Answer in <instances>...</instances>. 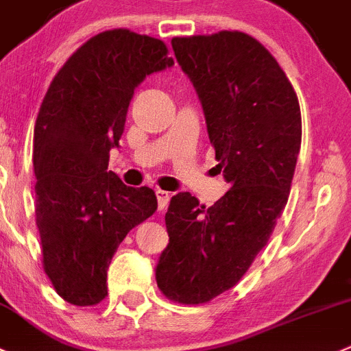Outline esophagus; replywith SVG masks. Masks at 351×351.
Instances as JSON below:
<instances>
[{
    "instance_id": "34e87169",
    "label": "esophagus",
    "mask_w": 351,
    "mask_h": 351,
    "mask_svg": "<svg viewBox=\"0 0 351 351\" xmlns=\"http://www.w3.org/2000/svg\"><path fill=\"white\" fill-rule=\"evenodd\" d=\"M156 199H158V208L163 210L167 205H169L170 193L165 191V189H156Z\"/></svg>"
}]
</instances>
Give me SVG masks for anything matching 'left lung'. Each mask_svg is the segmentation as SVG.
I'll return each mask as SVG.
<instances>
[{
	"label": "left lung",
	"mask_w": 351,
	"mask_h": 351,
	"mask_svg": "<svg viewBox=\"0 0 351 351\" xmlns=\"http://www.w3.org/2000/svg\"><path fill=\"white\" fill-rule=\"evenodd\" d=\"M172 49L195 86L229 184L210 208L182 191L165 213L169 245L156 282L167 298L199 305L231 289L269 241L288 203L302 113L279 63L245 32L173 38Z\"/></svg>",
	"instance_id": "left-lung-1"
}]
</instances>
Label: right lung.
Returning a JSON list of instances; mask_svg holds the SVG:
<instances>
[{"instance_id": "1", "label": "right lung", "mask_w": 351, "mask_h": 351, "mask_svg": "<svg viewBox=\"0 0 351 351\" xmlns=\"http://www.w3.org/2000/svg\"><path fill=\"white\" fill-rule=\"evenodd\" d=\"M165 43L128 29L89 39L58 70L39 108L32 143L36 223L56 293L77 306L106 296L120 243L156 210L155 191L108 170L134 89L173 65Z\"/></svg>"}]
</instances>
